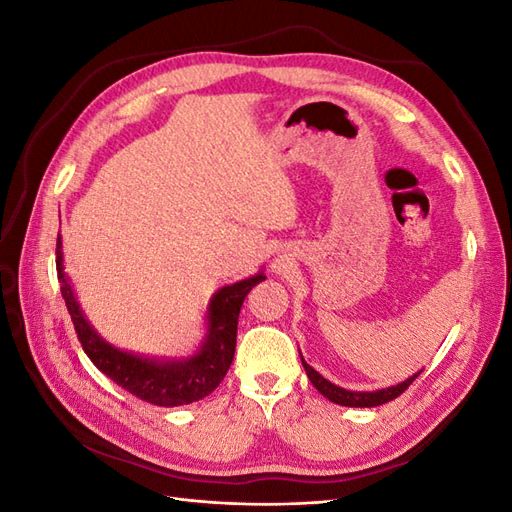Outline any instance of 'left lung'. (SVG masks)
<instances>
[{"label":"left lung","instance_id":"left-lung-1","mask_svg":"<svg viewBox=\"0 0 512 512\" xmlns=\"http://www.w3.org/2000/svg\"><path fill=\"white\" fill-rule=\"evenodd\" d=\"M301 363H303V367L307 371V378L312 380V384L316 386L318 393H322L329 401H333V404L348 406V408H374V406H382V404H386V401H391V399H395V397H399L401 393H404L408 386L414 382V378L423 371V369L416 371L414 376L406 378L404 382H399L395 386H386V389H378V391H348V389H342V386L333 384L331 380H327L324 376H320L312 365L305 363L303 356H301Z\"/></svg>","mask_w":512,"mask_h":512}]
</instances>
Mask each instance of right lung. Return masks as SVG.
I'll return each mask as SVG.
<instances>
[{
  "label": "right lung",
  "instance_id": "1",
  "mask_svg": "<svg viewBox=\"0 0 512 512\" xmlns=\"http://www.w3.org/2000/svg\"><path fill=\"white\" fill-rule=\"evenodd\" d=\"M57 277L76 335H79V342L91 363L117 382L121 389L147 401V404L162 408L192 404V401L203 399L218 389L232 363V356H235L241 305L247 292L262 280H267L265 273L258 271L247 280L220 288L207 305V333L198 350L190 356H183V359H156V356L134 354L108 344L91 327L79 301H76L70 277L64 271L61 235L57 237Z\"/></svg>",
  "mask_w": 512,
  "mask_h": 512
}]
</instances>
